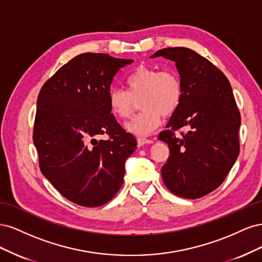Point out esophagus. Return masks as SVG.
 I'll list each match as a JSON object with an SVG mask.
<instances>
[{"label":"esophagus","mask_w":262,"mask_h":262,"mask_svg":"<svg viewBox=\"0 0 262 262\" xmlns=\"http://www.w3.org/2000/svg\"><path fill=\"white\" fill-rule=\"evenodd\" d=\"M153 143L152 140H148L145 138H138V146H143L144 144H150Z\"/></svg>","instance_id":"1"}]
</instances>
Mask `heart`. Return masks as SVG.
<instances>
[{
	"label": "heart",
	"instance_id": "heart-1",
	"mask_svg": "<svg viewBox=\"0 0 262 262\" xmlns=\"http://www.w3.org/2000/svg\"><path fill=\"white\" fill-rule=\"evenodd\" d=\"M128 92L115 89L109 93V107L121 120L130 118L134 100H139L142 112L126 123L125 128L137 137H146L158 128L162 115L170 116L177 110L184 89L179 75L171 70L161 71L140 66L126 77Z\"/></svg>",
	"mask_w": 262,
	"mask_h": 262
}]
</instances>
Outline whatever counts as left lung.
<instances>
[{
    "instance_id": "8db88e82",
    "label": "left lung",
    "mask_w": 262,
    "mask_h": 262,
    "mask_svg": "<svg viewBox=\"0 0 262 262\" xmlns=\"http://www.w3.org/2000/svg\"><path fill=\"white\" fill-rule=\"evenodd\" d=\"M157 57L175 62L184 89L167 129L158 136L170 152L162 177L172 193L198 199L224 181L238 157L241 114L231 84L208 59L184 47L150 55ZM180 127L188 132L176 137L174 131Z\"/></svg>"
}]
</instances>
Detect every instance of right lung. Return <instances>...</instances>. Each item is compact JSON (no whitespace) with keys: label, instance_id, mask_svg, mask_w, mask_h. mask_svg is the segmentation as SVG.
Returning a JSON list of instances; mask_svg holds the SVG:
<instances>
[{"label":"right lung","instance_id":"obj_1","mask_svg":"<svg viewBox=\"0 0 262 262\" xmlns=\"http://www.w3.org/2000/svg\"><path fill=\"white\" fill-rule=\"evenodd\" d=\"M133 60L82 53L47 81L37 99L34 144L42 175L78 205L96 208L120 189L137 140L109 107L110 85ZM108 134L109 140H98Z\"/></svg>","mask_w":262,"mask_h":262}]
</instances>
